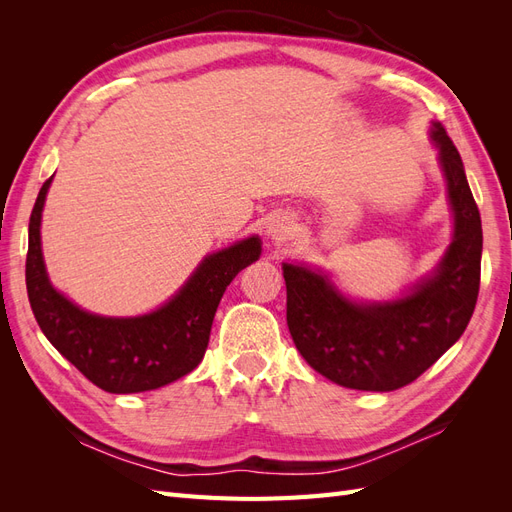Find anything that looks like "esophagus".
I'll use <instances>...</instances> for the list:
<instances>
[{
	"label": "esophagus",
	"mask_w": 512,
	"mask_h": 512,
	"mask_svg": "<svg viewBox=\"0 0 512 512\" xmlns=\"http://www.w3.org/2000/svg\"><path fill=\"white\" fill-rule=\"evenodd\" d=\"M269 232H271L273 241H286L290 237L292 228H290V222H286V220H273L269 224Z\"/></svg>",
	"instance_id": "obj_1"
}]
</instances>
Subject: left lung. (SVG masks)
<instances>
[{"instance_id": "8db88e82", "label": "left lung", "mask_w": 512, "mask_h": 512, "mask_svg": "<svg viewBox=\"0 0 512 512\" xmlns=\"http://www.w3.org/2000/svg\"><path fill=\"white\" fill-rule=\"evenodd\" d=\"M433 143L455 211V237L438 271L408 297L356 305L324 275L284 265L286 320L303 359L331 382L356 391H395L414 382L466 331L480 286L483 228L457 147L442 123Z\"/></svg>"}]
</instances>
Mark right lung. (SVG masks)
<instances>
[{
	"label": "right lung",
	"instance_id": "right-lung-1",
	"mask_svg": "<svg viewBox=\"0 0 512 512\" xmlns=\"http://www.w3.org/2000/svg\"><path fill=\"white\" fill-rule=\"evenodd\" d=\"M53 179V177H51ZM46 179L29 218L27 297L46 339L106 393H143L175 382L203 361L215 309L235 275L260 256L250 237L207 256L164 307L138 318H102L72 305L49 284L40 250Z\"/></svg>",
	"mask_w": 512,
	"mask_h": 512
}]
</instances>
